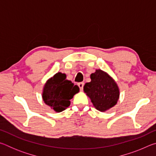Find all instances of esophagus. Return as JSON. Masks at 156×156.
<instances>
[{"mask_svg":"<svg viewBox=\"0 0 156 156\" xmlns=\"http://www.w3.org/2000/svg\"><path fill=\"white\" fill-rule=\"evenodd\" d=\"M78 86L79 87V88H80V91H83V87H84V83H79L78 84Z\"/></svg>","mask_w":156,"mask_h":156,"instance_id":"esophagus-1","label":"esophagus"}]
</instances>
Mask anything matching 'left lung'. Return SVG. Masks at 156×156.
I'll use <instances>...</instances> for the list:
<instances>
[{"label": "left lung", "mask_w": 156, "mask_h": 156, "mask_svg": "<svg viewBox=\"0 0 156 156\" xmlns=\"http://www.w3.org/2000/svg\"><path fill=\"white\" fill-rule=\"evenodd\" d=\"M91 82L85 83L84 91L91 99L94 107L104 112L117 103L120 91L117 84L111 76L101 69L90 76Z\"/></svg>", "instance_id": "obj_1"}]
</instances>
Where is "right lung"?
I'll use <instances>...</instances> for the list:
<instances>
[{
	"label": "right lung",
	"instance_id": "1",
	"mask_svg": "<svg viewBox=\"0 0 156 156\" xmlns=\"http://www.w3.org/2000/svg\"><path fill=\"white\" fill-rule=\"evenodd\" d=\"M77 85L66 80V74L58 72L47 81L43 88L44 103L56 112H61L71 104L70 100L79 92Z\"/></svg>",
	"mask_w": 156,
	"mask_h": 156
}]
</instances>
